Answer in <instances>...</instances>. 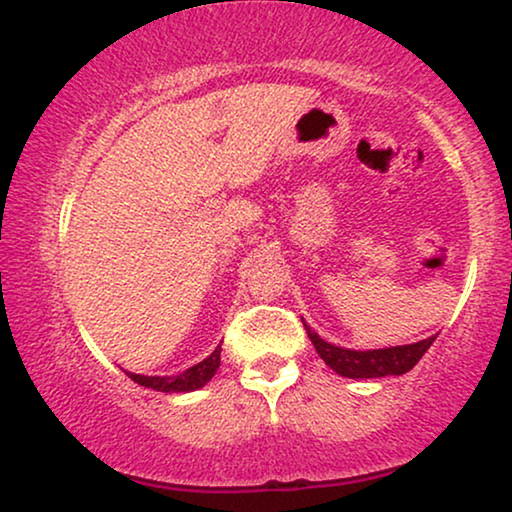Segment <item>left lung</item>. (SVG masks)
Here are the masks:
<instances>
[{
	"instance_id": "obj_1",
	"label": "left lung",
	"mask_w": 512,
	"mask_h": 512,
	"mask_svg": "<svg viewBox=\"0 0 512 512\" xmlns=\"http://www.w3.org/2000/svg\"><path fill=\"white\" fill-rule=\"evenodd\" d=\"M307 338L312 340L314 349L326 366H331L335 373L342 377H352V380H366V377H384V375H403L415 368V363L422 359L426 349L433 345V338L419 340L415 345H401V347H387V349H368V352H354V349L335 347L331 342L321 340L317 333L310 331L305 324Z\"/></svg>"
}]
</instances>
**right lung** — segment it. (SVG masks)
Returning a JSON list of instances; mask_svg holds the SVG:
<instances>
[{
    "instance_id": "1",
    "label": "right lung",
    "mask_w": 512,
    "mask_h": 512,
    "mask_svg": "<svg viewBox=\"0 0 512 512\" xmlns=\"http://www.w3.org/2000/svg\"><path fill=\"white\" fill-rule=\"evenodd\" d=\"M219 366H221V345L216 347L205 361L195 363L193 368L184 370L181 375H174V377H146V375H135V373H128V375L132 382L139 384V387L165 391V394L177 391L179 394V391H195L205 387V384L214 377L216 370H219Z\"/></svg>"
}]
</instances>
